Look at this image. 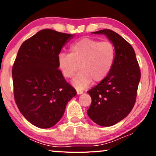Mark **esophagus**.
Returning <instances> with one entry per match:
<instances>
[{"instance_id":"1","label":"esophagus","mask_w":156,"mask_h":156,"mask_svg":"<svg viewBox=\"0 0 156 156\" xmlns=\"http://www.w3.org/2000/svg\"><path fill=\"white\" fill-rule=\"evenodd\" d=\"M83 92V90H80V89H77V94H80Z\"/></svg>"}]
</instances>
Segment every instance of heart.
Instances as JSON below:
<instances>
[{
    "label": "heart",
    "instance_id": "obj_1",
    "mask_svg": "<svg viewBox=\"0 0 156 156\" xmlns=\"http://www.w3.org/2000/svg\"><path fill=\"white\" fill-rule=\"evenodd\" d=\"M116 58V49L108 41H101L87 37L74 42L69 53L58 55V65L65 78H71L79 69L73 84L76 89H83L94 80L99 83L108 76Z\"/></svg>",
    "mask_w": 156,
    "mask_h": 156
}]
</instances>
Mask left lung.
I'll use <instances>...</instances> for the list:
<instances>
[{
	"label": "left lung",
	"mask_w": 156,
	"mask_h": 156,
	"mask_svg": "<svg viewBox=\"0 0 156 156\" xmlns=\"http://www.w3.org/2000/svg\"><path fill=\"white\" fill-rule=\"evenodd\" d=\"M93 33L108 37L115 47L116 58L108 76L87 92L92 98L87 114L96 124L112 126L133 109L141 72L133 47L120 35L110 29Z\"/></svg>",
	"instance_id": "8db88e82"
}]
</instances>
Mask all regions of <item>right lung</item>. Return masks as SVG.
I'll list each match as a JSON object with an SVG mask.
<instances>
[{"instance_id":"right-lung-1","label":"right lung","mask_w":156,"mask_h":156,"mask_svg":"<svg viewBox=\"0 0 156 156\" xmlns=\"http://www.w3.org/2000/svg\"><path fill=\"white\" fill-rule=\"evenodd\" d=\"M74 35L43 29L25 41L12 67L14 97L32 125L49 128L60 120L77 92L58 69V55Z\"/></svg>"}]
</instances>
